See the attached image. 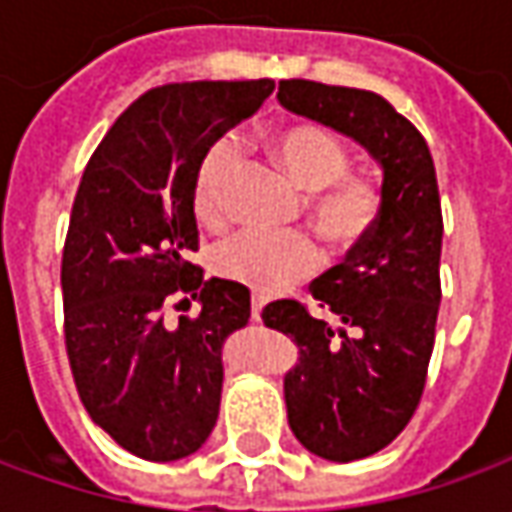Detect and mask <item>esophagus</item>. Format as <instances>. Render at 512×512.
Returning <instances> with one entry per match:
<instances>
[{
  "label": "esophagus",
  "mask_w": 512,
  "mask_h": 512,
  "mask_svg": "<svg viewBox=\"0 0 512 512\" xmlns=\"http://www.w3.org/2000/svg\"><path fill=\"white\" fill-rule=\"evenodd\" d=\"M262 309H264V298L262 295H253V301H250V317L259 323L262 320Z\"/></svg>",
  "instance_id": "obj_1"
}]
</instances>
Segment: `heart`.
Masks as SVG:
<instances>
[{"mask_svg": "<svg viewBox=\"0 0 512 512\" xmlns=\"http://www.w3.org/2000/svg\"><path fill=\"white\" fill-rule=\"evenodd\" d=\"M267 150L278 169L301 192L312 195L309 220L320 236L340 250L359 248L382 217V192L373 183L348 175L351 161L331 133L315 125H287L267 136ZM239 150L234 139L220 136L203 150L192 178L195 220L217 231L228 222V192ZM320 250L306 234H236L211 250V270L231 284L259 295L287 290L312 276Z\"/></svg>", "mask_w": 512, "mask_h": 512, "instance_id": "b5f03b06", "label": "heart"}]
</instances>
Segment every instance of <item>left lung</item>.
<instances>
[{
  "label": "left lung",
  "mask_w": 512,
  "mask_h": 512,
  "mask_svg": "<svg viewBox=\"0 0 512 512\" xmlns=\"http://www.w3.org/2000/svg\"><path fill=\"white\" fill-rule=\"evenodd\" d=\"M278 102L354 139L382 167L379 225L309 287L343 326L298 301L262 312L267 329L298 345L284 376L295 438L323 460L351 463L393 443L424 393L440 306L438 175L418 128L373 91L281 80Z\"/></svg>",
  "instance_id": "left-lung-1"
}]
</instances>
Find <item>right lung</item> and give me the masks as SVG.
Here are the masks:
<instances>
[{
    "label": "right lung",
    "instance_id": "obj_1",
    "mask_svg": "<svg viewBox=\"0 0 512 512\" xmlns=\"http://www.w3.org/2000/svg\"><path fill=\"white\" fill-rule=\"evenodd\" d=\"M273 80L150 88L105 133L74 195L63 245V334L91 421L130 454H195L220 415L222 348L250 317V292L203 281L192 178L203 150L259 111ZM201 315L163 323L166 303Z\"/></svg>",
    "mask_w": 512,
    "mask_h": 512
}]
</instances>
